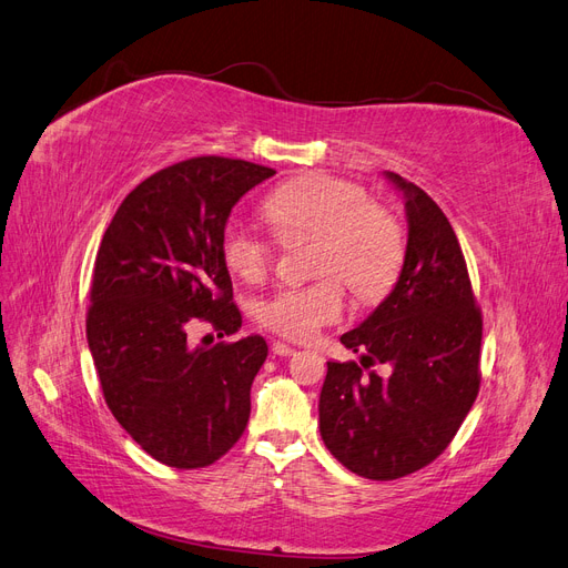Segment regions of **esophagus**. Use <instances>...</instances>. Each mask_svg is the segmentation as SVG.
Masks as SVG:
<instances>
[{
  "label": "esophagus",
  "instance_id": "34e87169",
  "mask_svg": "<svg viewBox=\"0 0 568 568\" xmlns=\"http://www.w3.org/2000/svg\"><path fill=\"white\" fill-rule=\"evenodd\" d=\"M271 349H273L275 356H295V354H297L295 347H290V345H285V343H273Z\"/></svg>",
  "mask_w": 568,
  "mask_h": 568
}]
</instances>
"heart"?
<instances>
[{"label": "heart", "instance_id": "1", "mask_svg": "<svg viewBox=\"0 0 568 568\" xmlns=\"http://www.w3.org/2000/svg\"><path fill=\"white\" fill-rule=\"evenodd\" d=\"M264 214L281 237L316 235L312 271L326 273L306 285H283L258 304L268 331L310 339L337 323L345 314L338 277L359 300H378L397 281L404 233L362 185L326 173L302 175L268 194ZM221 254L229 271L250 283L262 281L273 262L271 242L242 223L223 231Z\"/></svg>", "mask_w": 568, "mask_h": 568}]
</instances>
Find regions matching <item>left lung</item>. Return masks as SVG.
I'll list each match as a JSON object with an SVG mask.
<instances>
[{
	"mask_svg": "<svg viewBox=\"0 0 568 568\" xmlns=\"http://www.w3.org/2000/svg\"><path fill=\"white\" fill-rule=\"evenodd\" d=\"M404 194L409 237L399 278L374 314L339 337L356 362H328L318 426L352 474L395 480L428 466L457 435L480 387L483 318L443 209L385 171ZM392 366L381 379L364 367Z\"/></svg>",
	"mask_w": 568,
	"mask_h": 568,
	"instance_id": "1",
	"label": "left lung"
}]
</instances>
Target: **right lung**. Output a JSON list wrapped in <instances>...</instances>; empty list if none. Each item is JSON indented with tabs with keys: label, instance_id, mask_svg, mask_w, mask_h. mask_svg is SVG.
I'll return each mask as SVG.
<instances>
[{
	"label": "right lung",
	"instance_id": "obj_1",
	"mask_svg": "<svg viewBox=\"0 0 568 568\" xmlns=\"http://www.w3.org/2000/svg\"><path fill=\"white\" fill-rule=\"evenodd\" d=\"M273 173L223 156L161 169L121 202L97 252L88 345L106 407L166 466L214 464L245 433L266 339L206 335L194 347L190 328L240 331L221 237L242 194Z\"/></svg>",
	"mask_w": 568,
	"mask_h": 568
}]
</instances>
